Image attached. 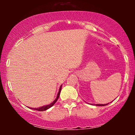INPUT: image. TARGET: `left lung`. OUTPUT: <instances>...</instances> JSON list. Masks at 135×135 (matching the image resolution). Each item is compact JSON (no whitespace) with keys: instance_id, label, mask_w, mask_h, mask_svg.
<instances>
[{"instance_id":"1","label":"left lung","mask_w":135,"mask_h":135,"mask_svg":"<svg viewBox=\"0 0 135 135\" xmlns=\"http://www.w3.org/2000/svg\"><path fill=\"white\" fill-rule=\"evenodd\" d=\"M108 104V103H107ZM107 104H94L95 105H97V106H105V105H107Z\"/></svg>"}]
</instances>
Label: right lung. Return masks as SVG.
<instances>
[{
	"instance_id": "right-lung-1",
	"label": "right lung",
	"mask_w": 135,
	"mask_h": 135,
	"mask_svg": "<svg viewBox=\"0 0 135 135\" xmlns=\"http://www.w3.org/2000/svg\"><path fill=\"white\" fill-rule=\"evenodd\" d=\"M61 86H62V85H61V86L60 87V89H59V91L58 93V94H57V97L56 98V99L55 100H54L53 102H52L51 103H50L49 105H45V106H42L41 107H38V108H32V109H33L35 110H38V111H44V110H47L48 108H51L52 105H54V104L56 102L57 100H58L59 97H60V92H61Z\"/></svg>"
}]
</instances>
